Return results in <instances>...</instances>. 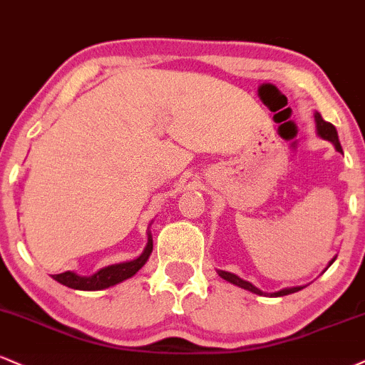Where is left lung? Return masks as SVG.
<instances>
[{
	"instance_id": "1",
	"label": "left lung",
	"mask_w": 365,
	"mask_h": 365,
	"mask_svg": "<svg viewBox=\"0 0 365 365\" xmlns=\"http://www.w3.org/2000/svg\"><path fill=\"white\" fill-rule=\"evenodd\" d=\"M314 122H316V134H318L319 138H322V139L330 140V143L333 144V146H335L336 151H338V153H341V155H344V149H341V146H340V140H338V133H336L335 125L330 124V122L323 120L322 113H319V112H316V113H314ZM335 258H336V257H333V258H331L330 263H328V267H330L331 263L335 262ZM328 267H327V269H328ZM327 269H324V270H327ZM217 274L221 275V277L225 279V280H227V282H231V284L238 285V287H241V289H247V291L253 292V294H258V296H265V292H262L260 289L255 287V285H253L252 282H248V280H243L241 277H238V275H236V274H231V272H225V270H217ZM301 289H302L301 285H297V287L282 289V291L270 294V296H274V297L287 296V294L297 292V291H301Z\"/></svg>"
}]
</instances>
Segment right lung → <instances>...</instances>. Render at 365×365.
<instances>
[{
    "mask_svg": "<svg viewBox=\"0 0 365 365\" xmlns=\"http://www.w3.org/2000/svg\"><path fill=\"white\" fill-rule=\"evenodd\" d=\"M151 252H153V236H151V231H148L146 248H144L143 253H140L138 258H134V260L103 267V269L95 272L93 275H90V277L68 270V272H63V274L52 275V279L57 280L59 284L66 285V287L76 289V291H102V289L112 287V285L124 282V280L130 279L133 275L138 274V272L146 265Z\"/></svg>",
    "mask_w": 365,
    "mask_h": 365,
    "instance_id": "right-lung-1",
    "label": "right lung"
}]
</instances>
